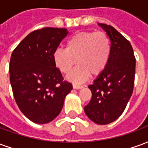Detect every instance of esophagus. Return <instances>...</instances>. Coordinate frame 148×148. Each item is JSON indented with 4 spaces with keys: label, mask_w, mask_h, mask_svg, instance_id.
I'll use <instances>...</instances> for the list:
<instances>
[{
    "label": "esophagus",
    "mask_w": 148,
    "mask_h": 148,
    "mask_svg": "<svg viewBox=\"0 0 148 148\" xmlns=\"http://www.w3.org/2000/svg\"><path fill=\"white\" fill-rule=\"evenodd\" d=\"M82 87H83V86H82V85H78V84H76V83L73 84V88H74V89H76V90H79V89H82Z\"/></svg>",
    "instance_id": "1"
}]
</instances>
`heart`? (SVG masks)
I'll return each instance as SVG.
<instances>
[{
    "mask_svg": "<svg viewBox=\"0 0 148 148\" xmlns=\"http://www.w3.org/2000/svg\"><path fill=\"white\" fill-rule=\"evenodd\" d=\"M111 51V41L105 32H82L68 39L66 48L57 49L54 60L63 74L70 73L77 62V66L68 75V79L80 82L86 80L90 74L96 76L105 70Z\"/></svg>",
    "mask_w": 148,
    "mask_h": 148,
    "instance_id": "obj_1",
    "label": "heart"
}]
</instances>
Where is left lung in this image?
<instances>
[{
	"label": "left lung",
	"mask_w": 148,
	"mask_h": 148,
	"mask_svg": "<svg viewBox=\"0 0 148 148\" xmlns=\"http://www.w3.org/2000/svg\"><path fill=\"white\" fill-rule=\"evenodd\" d=\"M111 41V55L105 70L89 86L92 92L84 110L97 124H108L120 117L133 92L136 58L130 42L111 25L99 24Z\"/></svg>",
	"instance_id": "left-lung-1"
}]
</instances>
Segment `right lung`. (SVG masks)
I'll return each mask as SVG.
<instances>
[{
  "label": "right lung",
  "mask_w": 148,
  "mask_h": 148,
  "mask_svg": "<svg viewBox=\"0 0 148 148\" xmlns=\"http://www.w3.org/2000/svg\"><path fill=\"white\" fill-rule=\"evenodd\" d=\"M67 34L66 28L58 27L34 31L11 55L10 82L16 102L34 123L53 121L73 89L72 84L64 81L54 60V53Z\"/></svg>",
  "instance_id": "obj_1"
}]
</instances>
